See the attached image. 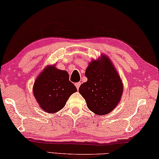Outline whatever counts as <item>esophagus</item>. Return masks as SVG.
<instances>
[{
    "label": "esophagus",
    "instance_id": "1",
    "mask_svg": "<svg viewBox=\"0 0 159 159\" xmlns=\"http://www.w3.org/2000/svg\"><path fill=\"white\" fill-rule=\"evenodd\" d=\"M80 82H79V83H75V86H76V89H79V87H80Z\"/></svg>",
    "mask_w": 159,
    "mask_h": 159
}]
</instances>
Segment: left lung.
<instances>
[{
	"label": "left lung",
	"instance_id": "obj_1",
	"mask_svg": "<svg viewBox=\"0 0 159 159\" xmlns=\"http://www.w3.org/2000/svg\"><path fill=\"white\" fill-rule=\"evenodd\" d=\"M87 81L79 87L88 109L104 116L111 112L120 102L124 85L113 63L106 55L93 59L85 71Z\"/></svg>",
	"mask_w": 159,
	"mask_h": 159
}]
</instances>
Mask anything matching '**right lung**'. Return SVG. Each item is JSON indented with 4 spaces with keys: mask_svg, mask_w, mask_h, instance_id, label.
Here are the masks:
<instances>
[{
    "mask_svg": "<svg viewBox=\"0 0 159 159\" xmlns=\"http://www.w3.org/2000/svg\"><path fill=\"white\" fill-rule=\"evenodd\" d=\"M77 91L69 80L66 70L49 65L36 78L33 87V95L39 107L48 113H57L65 107L70 96Z\"/></svg>",
    "mask_w": 159,
    "mask_h": 159,
    "instance_id": "obj_1",
    "label": "right lung"
}]
</instances>
